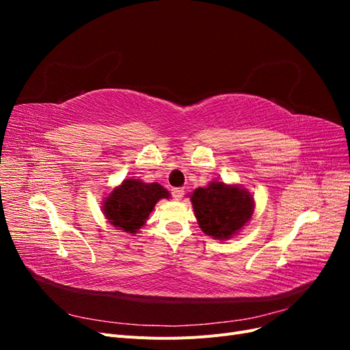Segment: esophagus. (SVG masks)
<instances>
[{"instance_id": "obj_1", "label": "esophagus", "mask_w": 350, "mask_h": 350, "mask_svg": "<svg viewBox=\"0 0 350 350\" xmlns=\"http://www.w3.org/2000/svg\"><path fill=\"white\" fill-rule=\"evenodd\" d=\"M184 194H185V191L183 188H174L172 189V197L175 198V200H181L183 197H184Z\"/></svg>"}]
</instances>
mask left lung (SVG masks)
Masks as SVG:
<instances>
[{
	"label": "left lung",
	"instance_id": "8db88e82",
	"mask_svg": "<svg viewBox=\"0 0 350 350\" xmlns=\"http://www.w3.org/2000/svg\"><path fill=\"white\" fill-rule=\"evenodd\" d=\"M198 225L206 235L226 239L251 219L254 201L248 191L224 183H211L191 196Z\"/></svg>",
	"mask_w": 350,
	"mask_h": 350
}]
</instances>
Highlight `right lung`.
<instances>
[{"label": "right lung", "instance_id": "right-lung-1", "mask_svg": "<svg viewBox=\"0 0 350 350\" xmlns=\"http://www.w3.org/2000/svg\"><path fill=\"white\" fill-rule=\"evenodd\" d=\"M161 198H169V191L157 183L146 184L139 179H125L105 200L103 213L111 225L135 234Z\"/></svg>", "mask_w": 350, "mask_h": 350}]
</instances>
